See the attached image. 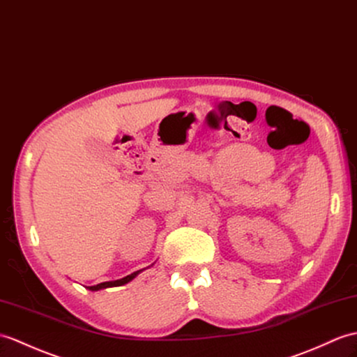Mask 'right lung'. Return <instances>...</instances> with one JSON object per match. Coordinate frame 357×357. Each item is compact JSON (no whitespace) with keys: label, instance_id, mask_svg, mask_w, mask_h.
Instances as JSON below:
<instances>
[{"label":"right lung","instance_id":"add662e5","mask_svg":"<svg viewBox=\"0 0 357 357\" xmlns=\"http://www.w3.org/2000/svg\"><path fill=\"white\" fill-rule=\"evenodd\" d=\"M152 266V264H151ZM149 266V268H151ZM144 269H139V271H137V272H134V273H130V275H128V277H123V278H120V280H115V281H105V283H100V284H96V286H88L86 289H89V291H100V289H107V287H117V286H123V284H128L129 281H132L134 280L138 273H141L143 272Z\"/></svg>","mask_w":357,"mask_h":357}]
</instances>
